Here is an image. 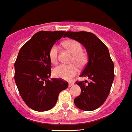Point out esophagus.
<instances>
[{
  "label": "esophagus",
  "mask_w": 132,
  "mask_h": 132,
  "mask_svg": "<svg viewBox=\"0 0 132 132\" xmlns=\"http://www.w3.org/2000/svg\"><path fill=\"white\" fill-rule=\"evenodd\" d=\"M73 84H74L73 82H70V83H69V87H71Z\"/></svg>",
  "instance_id": "34e87169"
}]
</instances>
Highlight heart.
<instances>
[{
	"mask_svg": "<svg viewBox=\"0 0 132 132\" xmlns=\"http://www.w3.org/2000/svg\"><path fill=\"white\" fill-rule=\"evenodd\" d=\"M63 45L73 54L71 62L76 64L80 68L86 64L88 59L87 55L82 52V46L79 42L75 40H68L64 42ZM48 55L52 63L54 64L57 63L58 46L56 45L52 46L49 50ZM76 66L75 64H61L54 69L53 73L55 77L69 80L78 73V68Z\"/></svg>",
	"mask_w": 132,
	"mask_h": 132,
	"instance_id": "1",
	"label": "heart"
}]
</instances>
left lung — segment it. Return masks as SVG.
<instances>
[{
    "label": "left lung",
    "instance_id": "8db88e82",
    "mask_svg": "<svg viewBox=\"0 0 132 132\" xmlns=\"http://www.w3.org/2000/svg\"><path fill=\"white\" fill-rule=\"evenodd\" d=\"M65 37L80 43L88 55V62L80 77H87L89 81L76 82L80 87L81 93L75 98V104L85 111L95 110L105 102L114 81V62L109 49L99 38L89 32H66Z\"/></svg>",
    "mask_w": 132,
    "mask_h": 132
}]
</instances>
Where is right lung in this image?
Masks as SVG:
<instances>
[{
    "mask_svg": "<svg viewBox=\"0 0 132 132\" xmlns=\"http://www.w3.org/2000/svg\"><path fill=\"white\" fill-rule=\"evenodd\" d=\"M64 31H41L25 43L14 62V80L27 105L38 112L55 106L60 92L68 87L62 78H52L49 50Z\"/></svg>",
    "mask_w": 132,
    "mask_h": 132,
    "instance_id": "1",
    "label": "right lung"
}]
</instances>
